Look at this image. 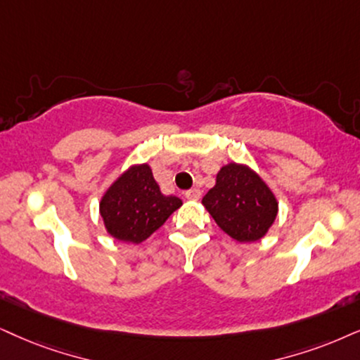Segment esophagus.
Returning a JSON list of instances; mask_svg holds the SVG:
<instances>
[{"instance_id": "1", "label": "esophagus", "mask_w": 360, "mask_h": 360, "mask_svg": "<svg viewBox=\"0 0 360 360\" xmlns=\"http://www.w3.org/2000/svg\"><path fill=\"white\" fill-rule=\"evenodd\" d=\"M186 198L188 199H191V201H199V198H201V191L199 189H189V191H186Z\"/></svg>"}]
</instances>
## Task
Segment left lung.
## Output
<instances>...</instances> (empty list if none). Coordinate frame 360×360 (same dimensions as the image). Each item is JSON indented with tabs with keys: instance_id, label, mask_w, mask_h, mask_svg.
Wrapping results in <instances>:
<instances>
[{
	"instance_id": "1",
	"label": "left lung",
	"mask_w": 360,
	"mask_h": 360,
	"mask_svg": "<svg viewBox=\"0 0 360 360\" xmlns=\"http://www.w3.org/2000/svg\"><path fill=\"white\" fill-rule=\"evenodd\" d=\"M202 204L216 224L238 243L264 238L279 209L276 195L257 172L236 162L221 167Z\"/></svg>"
}]
</instances>
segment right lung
Masks as SVG:
<instances>
[{
  "label": "right lung",
  "instance_id": "right-lung-1",
  "mask_svg": "<svg viewBox=\"0 0 360 360\" xmlns=\"http://www.w3.org/2000/svg\"><path fill=\"white\" fill-rule=\"evenodd\" d=\"M181 206L179 198L161 193L149 165H136L109 186L99 202V212L112 238L139 244Z\"/></svg>",
  "mask_w": 360,
  "mask_h": 360
}]
</instances>
